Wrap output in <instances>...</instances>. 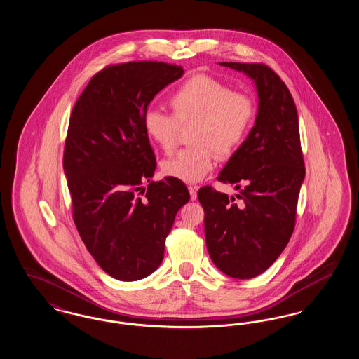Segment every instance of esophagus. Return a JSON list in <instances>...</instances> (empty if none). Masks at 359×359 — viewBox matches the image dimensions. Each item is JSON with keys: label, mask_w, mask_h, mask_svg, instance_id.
<instances>
[{"label": "esophagus", "mask_w": 359, "mask_h": 359, "mask_svg": "<svg viewBox=\"0 0 359 359\" xmlns=\"http://www.w3.org/2000/svg\"><path fill=\"white\" fill-rule=\"evenodd\" d=\"M198 186H188V191H189V196L191 201H195L198 198Z\"/></svg>", "instance_id": "obj_1"}]
</instances>
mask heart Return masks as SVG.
<instances>
[{"label": "heart", "mask_w": 359, "mask_h": 359, "mask_svg": "<svg viewBox=\"0 0 359 359\" xmlns=\"http://www.w3.org/2000/svg\"><path fill=\"white\" fill-rule=\"evenodd\" d=\"M171 114L148 110L144 116L145 135L164 154H171L180 128L194 125L191 142L163 163V172L184 183H196L212 171L217 154L229 157L245 142L253 125L256 107L243 93L233 91L221 81L198 74L179 86L170 98Z\"/></svg>", "instance_id": "obj_1"}]
</instances>
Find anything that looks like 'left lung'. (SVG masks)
I'll return each mask as SVG.
<instances>
[{
  "instance_id": "obj_1",
  "label": "left lung",
  "mask_w": 359,
  "mask_h": 359,
  "mask_svg": "<svg viewBox=\"0 0 359 359\" xmlns=\"http://www.w3.org/2000/svg\"><path fill=\"white\" fill-rule=\"evenodd\" d=\"M219 65L253 79L258 110L250 133L218 176L239 189V202L211 186L201 188L198 199L212 262L223 273L246 280L264 273L290 242L306 168L287 85L262 63Z\"/></svg>"
}]
</instances>
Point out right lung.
I'll return each instance as SVG.
<instances>
[{
	"mask_svg": "<svg viewBox=\"0 0 359 359\" xmlns=\"http://www.w3.org/2000/svg\"><path fill=\"white\" fill-rule=\"evenodd\" d=\"M183 74L163 62L107 66L91 78L69 117L63 168L74 222L103 272L121 281L160 266L175 217L189 201L182 180L151 182L156 157L144 130L154 95Z\"/></svg>",
	"mask_w": 359,
	"mask_h": 359,
	"instance_id": "obj_1",
	"label": "right lung"
}]
</instances>
